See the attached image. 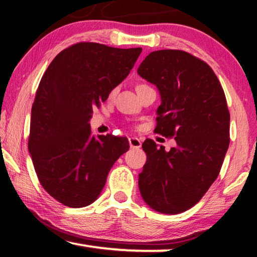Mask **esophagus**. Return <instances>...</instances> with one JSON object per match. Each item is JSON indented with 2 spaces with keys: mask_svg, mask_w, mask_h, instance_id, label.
<instances>
[{
  "mask_svg": "<svg viewBox=\"0 0 257 257\" xmlns=\"http://www.w3.org/2000/svg\"><path fill=\"white\" fill-rule=\"evenodd\" d=\"M129 145L132 149H139L142 146V141L137 137H130L129 138Z\"/></svg>",
  "mask_w": 257,
  "mask_h": 257,
  "instance_id": "esophagus-1",
  "label": "esophagus"
}]
</instances>
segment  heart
<instances>
[{"instance_id": "b5f03b06", "label": "heart", "mask_w": 257, "mask_h": 257, "mask_svg": "<svg viewBox=\"0 0 257 257\" xmlns=\"http://www.w3.org/2000/svg\"><path fill=\"white\" fill-rule=\"evenodd\" d=\"M142 85H143V84H141V85H138V86H142ZM138 86H137V87H138ZM114 93H115V90H112V92L110 93V97H112V96H113V95H114Z\"/></svg>"}]
</instances>
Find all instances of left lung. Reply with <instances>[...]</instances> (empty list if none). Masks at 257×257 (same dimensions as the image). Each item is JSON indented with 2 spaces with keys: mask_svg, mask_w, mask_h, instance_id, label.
<instances>
[{
  "mask_svg": "<svg viewBox=\"0 0 257 257\" xmlns=\"http://www.w3.org/2000/svg\"><path fill=\"white\" fill-rule=\"evenodd\" d=\"M137 72L161 95L155 132L176 141L168 152L152 139L143 143L147 160L139 191L154 211L178 214L198 203L219 176L230 142L227 99L211 67L184 51L152 52Z\"/></svg>",
  "mask_w": 257,
  "mask_h": 257,
  "instance_id": "1",
  "label": "left lung"
}]
</instances>
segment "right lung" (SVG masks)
Here are the masks:
<instances>
[{
    "label": "right lung",
    "mask_w": 257,
    "mask_h": 257,
    "mask_svg": "<svg viewBox=\"0 0 257 257\" xmlns=\"http://www.w3.org/2000/svg\"><path fill=\"white\" fill-rule=\"evenodd\" d=\"M142 49L77 43L55 56L32 107L28 150L41 185L56 201L84 207L96 201L128 139L92 135L93 110L129 75Z\"/></svg>",
    "instance_id": "1"
}]
</instances>
